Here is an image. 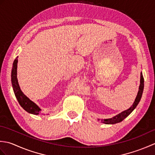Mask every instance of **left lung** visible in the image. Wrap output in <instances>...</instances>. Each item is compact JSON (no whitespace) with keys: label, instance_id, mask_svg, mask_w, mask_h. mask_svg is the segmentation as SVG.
Wrapping results in <instances>:
<instances>
[{"label":"left lung","instance_id":"left-lung-1","mask_svg":"<svg viewBox=\"0 0 155 155\" xmlns=\"http://www.w3.org/2000/svg\"><path fill=\"white\" fill-rule=\"evenodd\" d=\"M143 89H144V78H143L142 72H141L139 91H138L137 97L135 98V100H134L133 104H132V106H131L129 108H128L127 110H125L123 112H121L120 113L117 114L116 116H114L110 118H106V119H99V118H98V120L101 121V123L107 124H113L120 123L121 121H123L125 118H127L128 115L132 113V112L134 110V108L137 107L138 104L139 103L140 98L142 97Z\"/></svg>","mask_w":155,"mask_h":155}]
</instances>
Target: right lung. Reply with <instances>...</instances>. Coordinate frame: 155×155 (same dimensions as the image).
<instances>
[{
  "label": "right lung",
  "instance_id": "obj_1",
  "mask_svg": "<svg viewBox=\"0 0 155 155\" xmlns=\"http://www.w3.org/2000/svg\"><path fill=\"white\" fill-rule=\"evenodd\" d=\"M17 63L18 57L15 59L14 62H13L11 71V82L15 97L20 105L26 111L28 112V113L38 115L40 114L41 109L37 104H36L33 101L30 100V98H28L22 93L21 88L19 87L17 79Z\"/></svg>",
  "mask_w": 155,
  "mask_h": 155
}]
</instances>
